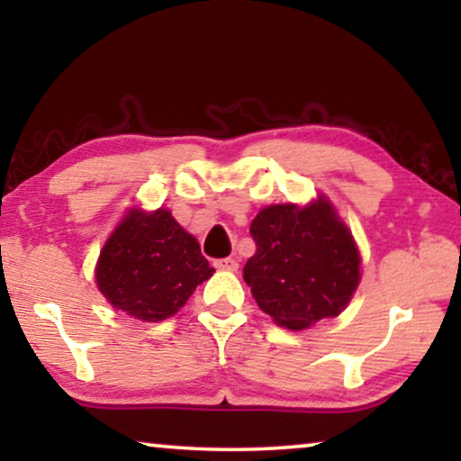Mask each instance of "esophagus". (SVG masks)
Wrapping results in <instances>:
<instances>
[{"mask_svg": "<svg viewBox=\"0 0 461 461\" xmlns=\"http://www.w3.org/2000/svg\"><path fill=\"white\" fill-rule=\"evenodd\" d=\"M213 267H216L218 270H229V273H235V270L239 268V262L235 260V258H222V260L213 262Z\"/></svg>", "mask_w": 461, "mask_h": 461, "instance_id": "34e87169", "label": "esophagus"}]
</instances>
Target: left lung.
<instances>
[{
    "label": "left lung",
    "mask_w": 461,
    "mask_h": 461,
    "mask_svg": "<svg viewBox=\"0 0 461 461\" xmlns=\"http://www.w3.org/2000/svg\"><path fill=\"white\" fill-rule=\"evenodd\" d=\"M256 254L243 268L260 311L287 330H306L348 306L361 281L357 243L330 199L268 205L251 220Z\"/></svg>",
    "instance_id": "8db88e82"
}]
</instances>
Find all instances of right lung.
Segmentation results:
<instances>
[{
  "instance_id": "1",
  "label": "right lung",
  "mask_w": 461,
  "mask_h": 461,
  "mask_svg": "<svg viewBox=\"0 0 461 461\" xmlns=\"http://www.w3.org/2000/svg\"><path fill=\"white\" fill-rule=\"evenodd\" d=\"M212 275L197 239L166 207H131L96 264V285L106 302L144 323L174 317Z\"/></svg>"
}]
</instances>
